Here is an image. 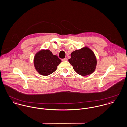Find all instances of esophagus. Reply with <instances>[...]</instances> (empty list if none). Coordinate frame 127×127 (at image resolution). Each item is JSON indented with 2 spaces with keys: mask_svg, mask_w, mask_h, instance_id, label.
Returning a JSON list of instances; mask_svg holds the SVG:
<instances>
[{
  "mask_svg": "<svg viewBox=\"0 0 127 127\" xmlns=\"http://www.w3.org/2000/svg\"><path fill=\"white\" fill-rule=\"evenodd\" d=\"M67 58H65L62 59V61H67Z\"/></svg>",
  "mask_w": 127,
  "mask_h": 127,
  "instance_id": "obj_1",
  "label": "esophagus"
}]
</instances>
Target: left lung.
I'll return each instance as SVG.
<instances>
[{"instance_id":"left-lung-1","label":"left lung","mask_w":127,"mask_h":127,"mask_svg":"<svg viewBox=\"0 0 127 127\" xmlns=\"http://www.w3.org/2000/svg\"><path fill=\"white\" fill-rule=\"evenodd\" d=\"M69 62L74 70L82 76L93 73L97 65V59L94 53L87 47L73 51Z\"/></svg>"}]
</instances>
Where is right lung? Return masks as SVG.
<instances>
[{
  "instance_id": "obj_1",
  "label": "right lung",
  "mask_w": 127,
  "mask_h": 127,
  "mask_svg": "<svg viewBox=\"0 0 127 127\" xmlns=\"http://www.w3.org/2000/svg\"><path fill=\"white\" fill-rule=\"evenodd\" d=\"M61 60L52 54L49 50H42L37 52L34 58V65L39 74L48 76L56 71Z\"/></svg>"
}]
</instances>
